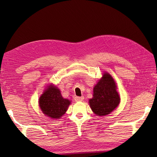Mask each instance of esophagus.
Listing matches in <instances>:
<instances>
[{
    "mask_svg": "<svg viewBox=\"0 0 157 157\" xmlns=\"http://www.w3.org/2000/svg\"><path fill=\"white\" fill-rule=\"evenodd\" d=\"M84 98L83 96H82V97L76 96V97H75V98H74V99H75V101H82L84 100Z\"/></svg>",
    "mask_w": 157,
    "mask_h": 157,
    "instance_id": "34e87169",
    "label": "esophagus"
}]
</instances>
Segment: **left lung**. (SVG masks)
I'll return each instance as SVG.
<instances>
[{
	"mask_svg": "<svg viewBox=\"0 0 157 157\" xmlns=\"http://www.w3.org/2000/svg\"><path fill=\"white\" fill-rule=\"evenodd\" d=\"M116 88L113 78L105 73L93 88V98L89 99L90 106L95 115H108L117 107L120 98Z\"/></svg>",
	"mask_w": 157,
	"mask_h": 157,
	"instance_id": "left-lung-1",
	"label": "left lung"
}]
</instances>
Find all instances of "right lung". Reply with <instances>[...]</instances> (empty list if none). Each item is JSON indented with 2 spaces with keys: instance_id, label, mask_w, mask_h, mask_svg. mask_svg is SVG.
I'll return each mask as SVG.
<instances>
[{
  "instance_id": "add662e5",
  "label": "right lung",
  "mask_w": 157,
  "mask_h": 157,
  "mask_svg": "<svg viewBox=\"0 0 157 157\" xmlns=\"http://www.w3.org/2000/svg\"><path fill=\"white\" fill-rule=\"evenodd\" d=\"M71 101L64 99L56 86H51L44 90L39 99L42 113L52 119H59L66 113Z\"/></svg>"
}]
</instances>
